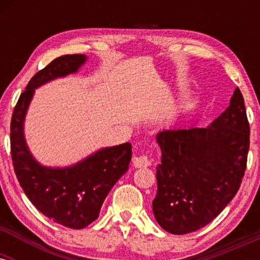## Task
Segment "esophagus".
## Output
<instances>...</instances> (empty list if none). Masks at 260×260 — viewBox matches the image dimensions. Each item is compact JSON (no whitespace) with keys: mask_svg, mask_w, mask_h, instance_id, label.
<instances>
[{"mask_svg":"<svg viewBox=\"0 0 260 260\" xmlns=\"http://www.w3.org/2000/svg\"><path fill=\"white\" fill-rule=\"evenodd\" d=\"M133 165L136 168H148L150 165V160L148 159L147 155H142V156H134L133 157Z\"/></svg>","mask_w":260,"mask_h":260,"instance_id":"34e87169","label":"esophagus"}]
</instances>
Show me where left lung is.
I'll use <instances>...</instances> for the list:
<instances>
[{"label":"left lung","mask_w":260,"mask_h":260,"mask_svg":"<svg viewBox=\"0 0 260 260\" xmlns=\"http://www.w3.org/2000/svg\"><path fill=\"white\" fill-rule=\"evenodd\" d=\"M161 164L153 213L172 235L204 228L240 189L249 149V123L240 89L208 127H178L156 134Z\"/></svg>","instance_id":"left-lung-1"}]
</instances>
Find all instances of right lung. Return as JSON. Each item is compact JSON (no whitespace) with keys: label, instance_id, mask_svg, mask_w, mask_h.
<instances>
[{"label":"right lung","instance_id":"obj_1","mask_svg":"<svg viewBox=\"0 0 260 260\" xmlns=\"http://www.w3.org/2000/svg\"><path fill=\"white\" fill-rule=\"evenodd\" d=\"M86 61L85 55H64L39 71L19 96L11 121V154L20 187L45 216L74 230L84 229L98 219L111 188L127 172L132 145L101 148L64 168L45 166L29 150L24 122L35 89L77 73Z\"/></svg>","mask_w":260,"mask_h":260}]
</instances>
